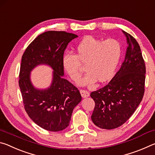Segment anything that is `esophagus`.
<instances>
[{
    "label": "esophagus",
    "instance_id": "34e87169",
    "mask_svg": "<svg viewBox=\"0 0 155 155\" xmlns=\"http://www.w3.org/2000/svg\"><path fill=\"white\" fill-rule=\"evenodd\" d=\"M80 93L81 94V96H82L83 98H87V97L90 96V93H89V91H86L85 90H80Z\"/></svg>",
    "mask_w": 155,
    "mask_h": 155
}]
</instances>
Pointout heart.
<instances>
[{"label": "heart", "mask_w": 155, "mask_h": 155, "mask_svg": "<svg viewBox=\"0 0 155 155\" xmlns=\"http://www.w3.org/2000/svg\"><path fill=\"white\" fill-rule=\"evenodd\" d=\"M122 46L114 39L103 41L86 36L77 46V54L67 53L63 57L65 71L72 81L77 82L82 75L81 64L87 72L80 84L91 85L98 80L104 82L112 77L122 57Z\"/></svg>", "instance_id": "heart-1"}]
</instances>
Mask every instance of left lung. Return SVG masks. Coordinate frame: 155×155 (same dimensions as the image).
Returning <instances> with one entry per match:
<instances>
[{"instance_id": "left-lung-1", "label": "left lung", "mask_w": 155, "mask_h": 155, "mask_svg": "<svg viewBox=\"0 0 155 155\" xmlns=\"http://www.w3.org/2000/svg\"><path fill=\"white\" fill-rule=\"evenodd\" d=\"M122 32L128 47L121 68L107 85L90 94L95 102L91 120L104 129L124 124L140 104L145 90L146 65L140 46L132 35Z\"/></svg>"}]
</instances>
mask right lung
Returning <instances> with one entry per match:
<instances>
[{"label": "right lung", "mask_w": 155, "mask_h": 155, "mask_svg": "<svg viewBox=\"0 0 155 155\" xmlns=\"http://www.w3.org/2000/svg\"><path fill=\"white\" fill-rule=\"evenodd\" d=\"M65 31H49L40 34L28 46L22 57L19 87L28 116L44 129L57 132L68 127L73 109L81 101L75 86L63 77L62 59L68 44L77 38ZM46 64L54 70L51 86L45 90L34 87L30 72Z\"/></svg>", "instance_id": "add662e5"}]
</instances>
